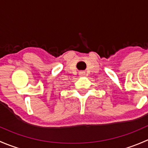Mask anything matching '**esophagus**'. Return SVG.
I'll return each mask as SVG.
<instances>
[{"instance_id": "esophagus-1", "label": "esophagus", "mask_w": 148, "mask_h": 148, "mask_svg": "<svg viewBox=\"0 0 148 148\" xmlns=\"http://www.w3.org/2000/svg\"><path fill=\"white\" fill-rule=\"evenodd\" d=\"M84 74H85V72H84V71H80V72L79 73V74L81 77H82V76L84 75Z\"/></svg>"}]
</instances>
